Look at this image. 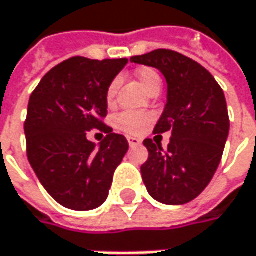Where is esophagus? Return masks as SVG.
<instances>
[{
    "label": "esophagus",
    "instance_id": "34e87169",
    "mask_svg": "<svg viewBox=\"0 0 256 256\" xmlns=\"http://www.w3.org/2000/svg\"><path fill=\"white\" fill-rule=\"evenodd\" d=\"M128 146L130 148H134V146H139L140 144V139H138V138H128Z\"/></svg>",
    "mask_w": 256,
    "mask_h": 256
}]
</instances>
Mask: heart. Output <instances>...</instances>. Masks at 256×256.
<instances>
[{
	"mask_svg": "<svg viewBox=\"0 0 256 256\" xmlns=\"http://www.w3.org/2000/svg\"><path fill=\"white\" fill-rule=\"evenodd\" d=\"M136 78L142 86L150 94L160 88V76L159 74L152 68H140L136 70ZM116 91H117V82H113L107 88V102L112 106L116 98ZM152 122V116L148 113H139V112H123L117 116L116 118V128L128 134H138L148 128V124Z\"/></svg>",
	"mask_w": 256,
	"mask_h": 256,
	"instance_id": "1",
	"label": "heart"
}]
</instances>
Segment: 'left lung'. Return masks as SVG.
<instances>
[{
    "label": "left lung",
    "mask_w": 256,
    "mask_h": 256,
    "mask_svg": "<svg viewBox=\"0 0 256 256\" xmlns=\"http://www.w3.org/2000/svg\"><path fill=\"white\" fill-rule=\"evenodd\" d=\"M158 68L168 82V101L154 133L171 132L168 149L144 139L149 158L140 166L148 192L159 203L186 204L212 181L229 134L226 98L214 76L198 62L170 49L132 56Z\"/></svg>",
    "instance_id": "obj_1"
}]
</instances>
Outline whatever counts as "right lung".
Here are the masks:
<instances>
[{"instance_id": "1", "label": "right lung", "mask_w": 256, "mask_h": 256, "mask_svg": "<svg viewBox=\"0 0 256 256\" xmlns=\"http://www.w3.org/2000/svg\"><path fill=\"white\" fill-rule=\"evenodd\" d=\"M128 59L74 56L52 68L30 96L24 122L27 158L53 198L76 212L94 210L108 197L128 143L104 123L107 88ZM106 133L100 148L86 139Z\"/></svg>"}]
</instances>
